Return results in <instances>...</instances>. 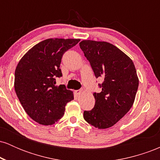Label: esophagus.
I'll return each mask as SVG.
<instances>
[{
	"mask_svg": "<svg viewBox=\"0 0 160 160\" xmlns=\"http://www.w3.org/2000/svg\"><path fill=\"white\" fill-rule=\"evenodd\" d=\"M81 92H82L81 89H78V90H75V94L78 95H80Z\"/></svg>",
	"mask_w": 160,
	"mask_h": 160,
	"instance_id": "esophagus-1",
	"label": "esophagus"
}]
</instances>
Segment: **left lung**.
<instances>
[{
    "label": "left lung",
    "mask_w": 160,
    "mask_h": 160,
    "mask_svg": "<svg viewBox=\"0 0 160 160\" xmlns=\"http://www.w3.org/2000/svg\"><path fill=\"white\" fill-rule=\"evenodd\" d=\"M80 47L95 78L104 79L98 84L102 92L93 93L94 108L84 111L83 118L95 128H110L134 103L139 82L135 65L129 57L108 42L86 40L80 42Z\"/></svg>",
    "instance_id": "left-lung-1"
}]
</instances>
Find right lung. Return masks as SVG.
I'll use <instances>...</instances> for the list:
<instances>
[{"label": "right lung", "instance_id": "add662e5", "mask_svg": "<svg viewBox=\"0 0 160 160\" xmlns=\"http://www.w3.org/2000/svg\"><path fill=\"white\" fill-rule=\"evenodd\" d=\"M80 39L50 38L33 47L21 58L15 71L14 87L28 115L41 125H52L63 117L65 105L74 99L65 85L56 86L62 77L60 64L66 51Z\"/></svg>", "mask_w": 160, "mask_h": 160}]
</instances>
